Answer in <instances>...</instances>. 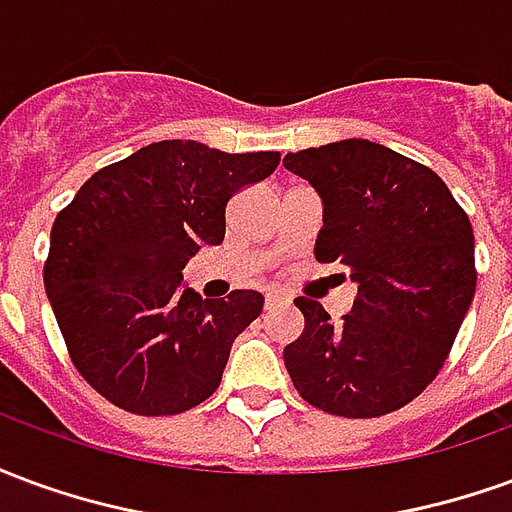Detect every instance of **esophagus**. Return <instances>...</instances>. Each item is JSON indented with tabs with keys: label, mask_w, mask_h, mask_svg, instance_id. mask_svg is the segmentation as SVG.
I'll list each match as a JSON object with an SVG mask.
<instances>
[{
	"label": "esophagus",
	"mask_w": 512,
	"mask_h": 512,
	"mask_svg": "<svg viewBox=\"0 0 512 512\" xmlns=\"http://www.w3.org/2000/svg\"><path fill=\"white\" fill-rule=\"evenodd\" d=\"M288 304V296H279V293H268L266 296V310H274V307H282Z\"/></svg>",
	"instance_id": "1"
}]
</instances>
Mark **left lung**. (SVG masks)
I'll use <instances>...</instances> for the list:
<instances>
[{
    "mask_svg": "<svg viewBox=\"0 0 512 512\" xmlns=\"http://www.w3.org/2000/svg\"><path fill=\"white\" fill-rule=\"evenodd\" d=\"M282 164L321 194L315 257L359 285L343 323L296 299L304 332L285 348L290 381L326 414L384 417L439 376L455 343L477 285L472 222L433 169L367 139Z\"/></svg>",
    "mask_w": 512,
    "mask_h": 512,
    "instance_id": "1",
    "label": "left lung"
}]
</instances>
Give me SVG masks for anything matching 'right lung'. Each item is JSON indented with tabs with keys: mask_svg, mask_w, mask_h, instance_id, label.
<instances>
[{
	"mask_svg": "<svg viewBox=\"0 0 512 512\" xmlns=\"http://www.w3.org/2000/svg\"><path fill=\"white\" fill-rule=\"evenodd\" d=\"M277 164L274 150L164 139L98 169L57 213L43 285L73 367L98 395L139 417H169L219 389L263 296L202 301L180 279L191 255L224 241L235 191Z\"/></svg>",
	"mask_w": 512,
	"mask_h": 512,
	"instance_id": "1",
	"label": "right lung"
}]
</instances>
